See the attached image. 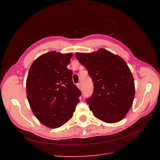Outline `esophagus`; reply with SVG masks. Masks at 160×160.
<instances>
[{"instance_id": "obj_1", "label": "esophagus", "mask_w": 160, "mask_h": 160, "mask_svg": "<svg viewBox=\"0 0 160 160\" xmlns=\"http://www.w3.org/2000/svg\"><path fill=\"white\" fill-rule=\"evenodd\" d=\"M77 87L81 90L82 89V86H81V84H80V83H78L77 84Z\"/></svg>"}]
</instances>
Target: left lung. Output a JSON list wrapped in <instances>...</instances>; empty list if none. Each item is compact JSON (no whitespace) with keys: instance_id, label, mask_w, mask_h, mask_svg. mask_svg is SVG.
I'll return each mask as SVG.
<instances>
[{"instance_id":"8db88e82","label":"left lung","mask_w":160,"mask_h":160,"mask_svg":"<svg viewBox=\"0 0 160 160\" xmlns=\"http://www.w3.org/2000/svg\"><path fill=\"white\" fill-rule=\"evenodd\" d=\"M75 55L93 82V95L86 99L90 110L107 123L121 121L132 107L135 95L133 78L127 63L104 48Z\"/></svg>"}]
</instances>
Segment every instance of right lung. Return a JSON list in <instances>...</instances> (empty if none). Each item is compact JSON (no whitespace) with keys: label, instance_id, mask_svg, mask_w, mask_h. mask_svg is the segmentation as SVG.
Masks as SVG:
<instances>
[{"label":"right lung","instance_id":"obj_1","mask_svg":"<svg viewBox=\"0 0 160 160\" xmlns=\"http://www.w3.org/2000/svg\"><path fill=\"white\" fill-rule=\"evenodd\" d=\"M72 54L55 51L40 56L32 64L27 80L28 102L37 119L56 128L70 120L80 102V90L67 69Z\"/></svg>","mask_w":160,"mask_h":160}]
</instances>
